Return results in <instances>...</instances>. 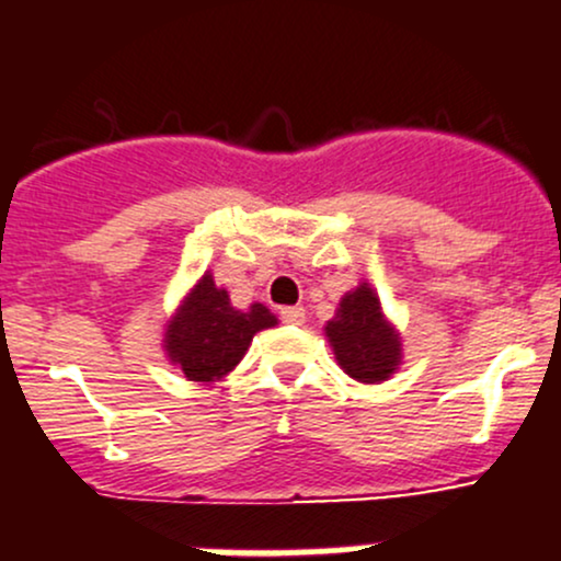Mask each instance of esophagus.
I'll return each mask as SVG.
<instances>
[{"label":"esophagus","instance_id":"34e87169","mask_svg":"<svg viewBox=\"0 0 561 561\" xmlns=\"http://www.w3.org/2000/svg\"><path fill=\"white\" fill-rule=\"evenodd\" d=\"M282 322H287V325H300V322L306 320V311L304 306H287V309L279 311Z\"/></svg>","mask_w":561,"mask_h":561}]
</instances>
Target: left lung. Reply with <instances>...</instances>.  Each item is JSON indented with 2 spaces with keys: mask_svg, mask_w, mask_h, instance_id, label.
I'll return each mask as SVG.
<instances>
[{
  "mask_svg": "<svg viewBox=\"0 0 561 561\" xmlns=\"http://www.w3.org/2000/svg\"><path fill=\"white\" fill-rule=\"evenodd\" d=\"M341 368L357 381H385L400 363V341L381 314V304L368 285L346 293L335 320L325 328Z\"/></svg>",
  "mask_w": 561,
  "mask_h": 561,
  "instance_id": "left-lung-1",
  "label": "left lung"
}]
</instances>
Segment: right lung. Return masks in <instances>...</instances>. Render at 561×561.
<instances>
[{"label":"right lung","instance_id":"obj_1","mask_svg":"<svg viewBox=\"0 0 561 561\" xmlns=\"http://www.w3.org/2000/svg\"><path fill=\"white\" fill-rule=\"evenodd\" d=\"M271 325L276 317L263 304L233 309L228 293L204 274L167 330V352L191 381H215L239 365L252 335Z\"/></svg>","mask_w":561,"mask_h":561}]
</instances>
